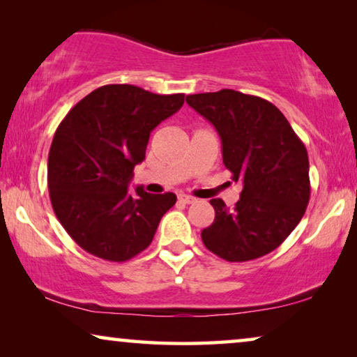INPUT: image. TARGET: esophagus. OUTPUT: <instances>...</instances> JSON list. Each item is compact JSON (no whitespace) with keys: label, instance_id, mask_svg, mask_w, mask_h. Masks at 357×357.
<instances>
[{"label":"esophagus","instance_id":"34e87169","mask_svg":"<svg viewBox=\"0 0 357 357\" xmlns=\"http://www.w3.org/2000/svg\"><path fill=\"white\" fill-rule=\"evenodd\" d=\"M178 199H180V202H182V203H185V204H190V203H193L197 198L190 197V195H178Z\"/></svg>","mask_w":357,"mask_h":357}]
</instances>
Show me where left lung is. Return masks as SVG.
Wrapping results in <instances>:
<instances>
[{
  "label": "left lung",
  "mask_w": 357,
  "mask_h": 357,
  "mask_svg": "<svg viewBox=\"0 0 357 357\" xmlns=\"http://www.w3.org/2000/svg\"><path fill=\"white\" fill-rule=\"evenodd\" d=\"M187 104L219 133L222 162L241 199L227 208L211 199L214 221L202 231L208 250L227 261H248L286 241L310 198L309 155L280 109L234 89L187 96Z\"/></svg>",
  "instance_id": "8db88e82"
}]
</instances>
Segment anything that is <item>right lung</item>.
Masks as SVG:
<instances>
[{
  "instance_id": "1",
  "label": "right lung",
  "mask_w": 357,
  "mask_h": 357,
  "mask_svg": "<svg viewBox=\"0 0 357 357\" xmlns=\"http://www.w3.org/2000/svg\"><path fill=\"white\" fill-rule=\"evenodd\" d=\"M185 94L160 96L109 84L77 102L55 131L48 192L58 221L91 255L126 261L149 247L174 193L128 192L149 135L183 105Z\"/></svg>"
}]
</instances>
